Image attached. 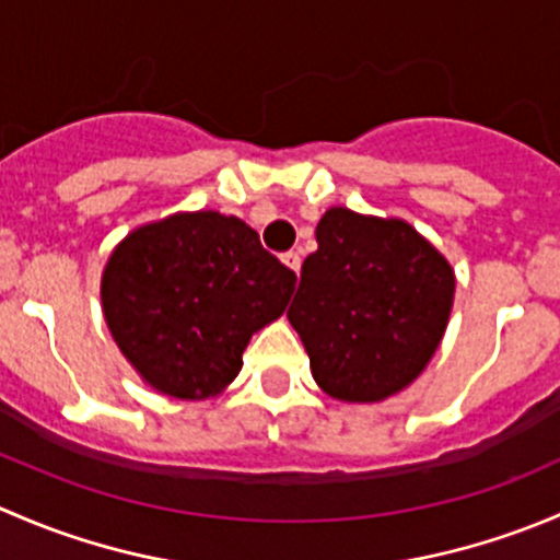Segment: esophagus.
Masks as SVG:
<instances>
[{"mask_svg":"<svg viewBox=\"0 0 560 560\" xmlns=\"http://www.w3.org/2000/svg\"><path fill=\"white\" fill-rule=\"evenodd\" d=\"M281 262H284L290 270H295V276L301 273V252H287L284 257H281Z\"/></svg>","mask_w":560,"mask_h":560,"instance_id":"34e87169","label":"esophagus"}]
</instances>
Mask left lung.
Segmentation results:
<instances>
[{"mask_svg": "<svg viewBox=\"0 0 560 560\" xmlns=\"http://www.w3.org/2000/svg\"><path fill=\"white\" fill-rule=\"evenodd\" d=\"M290 325L314 382L347 404H380L425 371L447 330L455 270L404 219L332 206L316 224Z\"/></svg>", "mask_w": 560, "mask_h": 560, "instance_id": "1", "label": "left lung"}]
</instances>
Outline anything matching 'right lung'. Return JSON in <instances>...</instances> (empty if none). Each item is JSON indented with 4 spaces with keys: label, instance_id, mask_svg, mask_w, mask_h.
<instances>
[{
    "label": "right lung",
    "instance_id": "obj_1",
    "mask_svg": "<svg viewBox=\"0 0 560 560\" xmlns=\"http://www.w3.org/2000/svg\"><path fill=\"white\" fill-rule=\"evenodd\" d=\"M295 281L238 217L178 211L118 241L100 298L113 341L145 385L206 400L238 376L248 341L284 314Z\"/></svg>",
    "mask_w": 560,
    "mask_h": 560
}]
</instances>
